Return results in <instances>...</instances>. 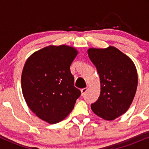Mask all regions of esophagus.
<instances>
[{"instance_id":"obj_1","label":"esophagus","mask_w":149,"mask_h":149,"mask_svg":"<svg viewBox=\"0 0 149 149\" xmlns=\"http://www.w3.org/2000/svg\"><path fill=\"white\" fill-rule=\"evenodd\" d=\"M87 90H88V88H84L81 89V95H84L86 93Z\"/></svg>"}]
</instances>
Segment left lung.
<instances>
[{"label": "left lung", "instance_id": "1", "mask_svg": "<svg viewBox=\"0 0 149 149\" xmlns=\"http://www.w3.org/2000/svg\"><path fill=\"white\" fill-rule=\"evenodd\" d=\"M88 53L101 83L100 95L91 109L102 118L112 120L127 111L132 102L138 83L136 67L131 59L112 46L90 48Z\"/></svg>", "mask_w": 149, "mask_h": 149}]
</instances>
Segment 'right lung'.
Listing matches in <instances>:
<instances>
[{
	"instance_id": "right-lung-1",
	"label": "right lung",
	"mask_w": 149,
	"mask_h": 149,
	"mask_svg": "<svg viewBox=\"0 0 149 149\" xmlns=\"http://www.w3.org/2000/svg\"><path fill=\"white\" fill-rule=\"evenodd\" d=\"M78 51L67 45L44 47L28 58L22 74V89L29 109L53 124L64 120L81 92L74 86L70 66Z\"/></svg>"
}]
</instances>
